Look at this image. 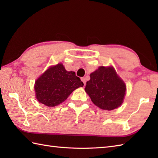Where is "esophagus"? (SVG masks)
I'll return each mask as SVG.
<instances>
[{
  "mask_svg": "<svg viewBox=\"0 0 158 158\" xmlns=\"http://www.w3.org/2000/svg\"><path fill=\"white\" fill-rule=\"evenodd\" d=\"M81 81H82V82H83V84H84V85H85V84H86V81H85V77H82V78H81Z\"/></svg>",
  "mask_w": 158,
  "mask_h": 158,
  "instance_id": "1",
  "label": "esophagus"
}]
</instances>
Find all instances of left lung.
I'll return each mask as SVG.
<instances>
[{
  "label": "left lung",
  "instance_id": "1",
  "mask_svg": "<svg viewBox=\"0 0 158 158\" xmlns=\"http://www.w3.org/2000/svg\"><path fill=\"white\" fill-rule=\"evenodd\" d=\"M85 91L96 106L110 110L123 103L126 86L113 66H100L90 74Z\"/></svg>",
  "mask_w": 158,
  "mask_h": 158
}]
</instances>
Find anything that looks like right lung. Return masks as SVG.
I'll list each match as a JSON object with an SVG mask.
<instances>
[{
	"instance_id": "obj_1",
	"label": "right lung",
	"mask_w": 158,
	"mask_h": 158,
	"mask_svg": "<svg viewBox=\"0 0 158 158\" xmlns=\"http://www.w3.org/2000/svg\"><path fill=\"white\" fill-rule=\"evenodd\" d=\"M83 83L73 71H67L62 63L52 66L36 80V98L47 106H56L67 99Z\"/></svg>"
}]
</instances>
